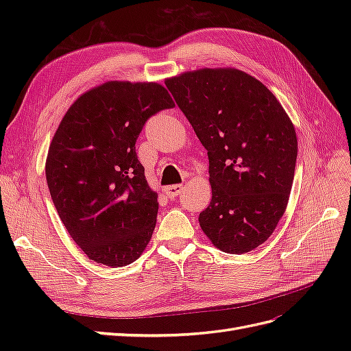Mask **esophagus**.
Segmentation results:
<instances>
[{"mask_svg":"<svg viewBox=\"0 0 351 351\" xmlns=\"http://www.w3.org/2000/svg\"><path fill=\"white\" fill-rule=\"evenodd\" d=\"M165 195L169 197V199H174L177 197L180 193L183 192V184H173V186H168L164 189Z\"/></svg>","mask_w":351,"mask_h":351,"instance_id":"34e87169","label":"esophagus"}]
</instances>
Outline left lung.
<instances>
[{"mask_svg": "<svg viewBox=\"0 0 351 351\" xmlns=\"http://www.w3.org/2000/svg\"><path fill=\"white\" fill-rule=\"evenodd\" d=\"M209 158L212 199L199 224L219 250L241 254L272 234L291 192L297 137L275 95L244 71L202 69L167 79Z\"/></svg>", "mask_w": 351, "mask_h": 351, "instance_id": "1", "label": "left lung"}]
</instances>
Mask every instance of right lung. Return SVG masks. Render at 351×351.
Returning a JSON list of instances; mask_svg holds the SVG:
<instances>
[{"mask_svg": "<svg viewBox=\"0 0 351 351\" xmlns=\"http://www.w3.org/2000/svg\"><path fill=\"white\" fill-rule=\"evenodd\" d=\"M173 107L158 83L107 82L62 117L48 151L47 183L62 224L90 261L125 267L149 243L158 195L147 186L136 141L152 115Z\"/></svg>", "mask_w": 351, "mask_h": 351, "instance_id": "add662e5", "label": "right lung"}]
</instances>
